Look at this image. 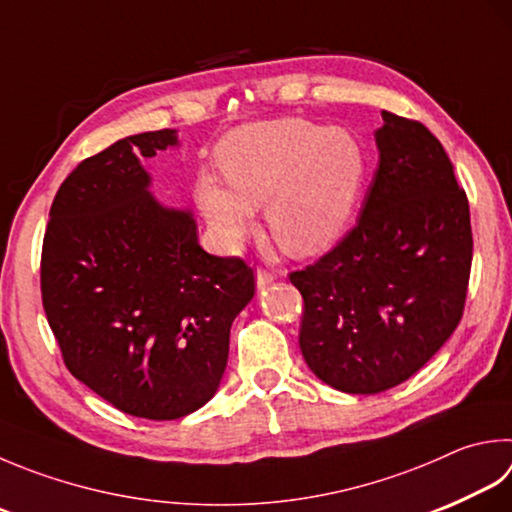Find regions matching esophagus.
Instances as JSON below:
<instances>
[{
	"mask_svg": "<svg viewBox=\"0 0 512 512\" xmlns=\"http://www.w3.org/2000/svg\"><path fill=\"white\" fill-rule=\"evenodd\" d=\"M274 278H276V274L269 272V269H263V267L256 269V285H258V289H263L269 283H274Z\"/></svg>",
	"mask_w": 512,
	"mask_h": 512,
	"instance_id": "1",
	"label": "esophagus"
}]
</instances>
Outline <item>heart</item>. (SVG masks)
Wrapping results in <instances>:
<instances>
[{"label": "heart", "mask_w": 512, "mask_h": 512, "mask_svg": "<svg viewBox=\"0 0 512 512\" xmlns=\"http://www.w3.org/2000/svg\"><path fill=\"white\" fill-rule=\"evenodd\" d=\"M223 179L200 173L196 202L220 243L234 249L252 234L254 209L287 254L314 256L350 225L365 180V151L350 131L283 118L231 131L220 142Z\"/></svg>", "instance_id": "1"}]
</instances>
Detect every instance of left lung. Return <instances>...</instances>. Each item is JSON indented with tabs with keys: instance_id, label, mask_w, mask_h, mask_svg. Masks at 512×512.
Wrapping results in <instances>:
<instances>
[{
	"instance_id": "obj_1",
	"label": "left lung",
	"mask_w": 512,
	"mask_h": 512,
	"mask_svg": "<svg viewBox=\"0 0 512 512\" xmlns=\"http://www.w3.org/2000/svg\"><path fill=\"white\" fill-rule=\"evenodd\" d=\"M381 115L359 220L289 274L305 303L303 359L347 394L390 390L437 354L464 314L472 263L468 198L448 153L421 122Z\"/></svg>"
}]
</instances>
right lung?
Masks as SVG:
<instances>
[{
    "label": "right lung",
    "instance_id": "right-lung-1",
    "mask_svg": "<svg viewBox=\"0 0 512 512\" xmlns=\"http://www.w3.org/2000/svg\"><path fill=\"white\" fill-rule=\"evenodd\" d=\"M173 129L111 144L57 189L42 247V303L77 381L133 417L171 421L214 397L234 318L254 298L240 258L198 245L196 220L151 196L140 158Z\"/></svg>",
    "mask_w": 512,
    "mask_h": 512
}]
</instances>
